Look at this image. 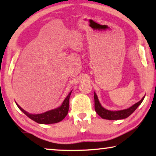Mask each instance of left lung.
Listing matches in <instances>:
<instances>
[{"mask_svg":"<svg viewBox=\"0 0 156 156\" xmlns=\"http://www.w3.org/2000/svg\"><path fill=\"white\" fill-rule=\"evenodd\" d=\"M94 108L96 112L97 113L98 115H99L102 119H108V120H119V119H123L129 117L131 114H133L134 111L138 108V106L142 103L143 100L144 99V97L140 101L137 103L133 104V106L129 107V108L120 111H109L104 108L103 106L101 105L100 102L98 99L97 95L94 92Z\"/></svg>","mask_w":156,"mask_h":156,"instance_id":"obj_1","label":"left lung"}]
</instances>
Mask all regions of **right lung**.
I'll return each mask as SVG.
<instances>
[{
  "mask_svg": "<svg viewBox=\"0 0 156 156\" xmlns=\"http://www.w3.org/2000/svg\"><path fill=\"white\" fill-rule=\"evenodd\" d=\"M71 91L69 93V94L67 96L65 99L64 100L63 103L59 107L55 108V109L48 111L42 114H31L25 112L24 109H23L18 104H17L18 107L26 115L27 117L33 120L35 122L38 123H42V124H50V123H58L62 120H63L65 118L68 114L69 111V97L72 93Z\"/></svg>",
  "mask_w": 156,
  "mask_h": 156,
  "instance_id": "add662e5",
  "label": "right lung"
}]
</instances>
